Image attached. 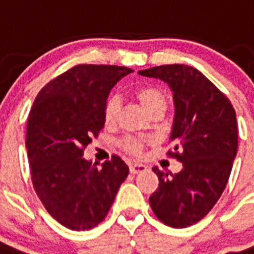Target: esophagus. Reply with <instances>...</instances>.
<instances>
[{"label":"esophagus","instance_id":"1","mask_svg":"<svg viewBox=\"0 0 254 254\" xmlns=\"http://www.w3.org/2000/svg\"><path fill=\"white\" fill-rule=\"evenodd\" d=\"M146 169H147V166L143 165V164H129V173H132V175L145 172Z\"/></svg>","mask_w":254,"mask_h":254}]
</instances>
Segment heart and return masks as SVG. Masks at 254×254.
I'll use <instances>...</instances> for the list:
<instances>
[{"instance_id": "b5f03b06", "label": "heart", "mask_w": 254, "mask_h": 254, "mask_svg": "<svg viewBox=\"0 0 254 254\" xmlns=\"http://www.w3.org/2000/svg\"><path fill=\"white\" fill-rule=\"evenodd\" d=\"M136 97L140 101V104L143 105V108L149 112L150 115L155 112V111H165L166 104H168V97L166 93L158 86L155 85H147L136 90ZM120 111V99L118 96H109L107 101H105L104 107H103V116H104V122L107 125H114L118 115ZM146 140L143 138H138V136H126L125 139L120 142L122 149L127 151L128 154L132 155H140L143 145Z\"/></svg>"}]
</instances>
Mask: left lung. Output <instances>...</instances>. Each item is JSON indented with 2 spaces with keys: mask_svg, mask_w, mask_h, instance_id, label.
<instances>
[{
  "mask_svg": "<svg viewBox=\"0 0 254 254\" xmlns=\"http://www.w3.org/2000/svg\"><path fill=\"white\" fill-rule=\"evenodd\" d=\"M169 85L175 119L168 155L183 162L172 175L153 168L158 188L150 205L162 223L181 229L195 225L215 205L230 177L238 147L233 105L210 79L187 64H162L138 71Z\"/></svg>",
  "mask_w": 254,
  "mask_h": 254,
  "instance_id": "obj_1",
  "label": "left lung"
}]
</instances>
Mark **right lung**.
I'll return each instance as SVG.
<instances>
[{
	"label": "right lung",
	"instance_id": "right-lung-1",
	"mask_svg": "<svg viewBox=\"0 0 254 254\" xmlns=\"http://www.w3.org/2000/svg\"><path fill=\"white\" fill-rule=\"evenodd\" d=\"M129 73L122 66L77 64L51 79L33 101L25 134L33 188L50 215L70 230L104 221L128 176L118 155L101 169L82 155L104 127L111 89Z\"/></svg>",
	"mask_w": 254,
	"mask_h": 254
}]
</instances>
